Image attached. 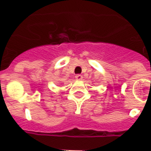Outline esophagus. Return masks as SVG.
<instances>
[{
  "label": "esophagus",
  "instance_id": "1",
  "mask_svg": "<svg viewBox=\"0 0 151 151\" xmlns=\"http://www.w3.org/2000/svg\"><path fill=\"white\" fill-rule=\"evenodd\" d=\"M75 78L77 79V80H82V76L81 75V74H77V75L75 76Z\"/></svg>",
  "mask_w": 151,
  "mask_h": 151
}]
</instances>
